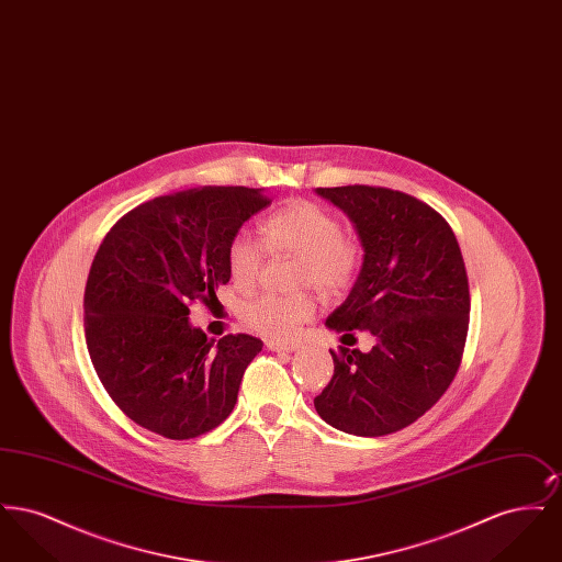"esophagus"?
Here are the masks:
<instances>
[{"mask_svg":"<svg viewBox=\"0 0 562 562\" xmlns=\"http://www.w3.org/2000/svg\"><path fill=\"white\" fill-rule=\"evenodd\" d=\"M266 346H268V349H271V351H294V349L299 348L296 344H291V341H278V339H268Z\"/></svg>","mask_w":562,"mask_h":562,"instance_id":"1","label":"esophagus"}]
</instances>
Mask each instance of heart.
Instances as JSON below:
<instances>
[{
    "mask_svg": "<svg viewBox=\"0 0 562 562\" xmlns=\"http://www.w3.org/2000/svg\"><path fill=\"white\" fill-rule=\"evenodd\" d=\"M271 255L289 252L299 257L296 284H312L324 294L348 289L358 268V250L341 234L339 221L314 202L296 200L269 214L259 227ZM227 268L241 291L259 280L263 268V246L238 234L227 248ZM316 314V301L307 293H263L241 307V321L269 339H291L303 322Z\"/></svg>",
    "mask_w": 562,
    "mask_h": 562,
    "instance_id": "obj_1",
    "label": "heart"
}]
</instances>
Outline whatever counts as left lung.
I'll return each mask as SVG.
<instances>
[{
    "mask_svg": "<svg viewBox=\"0 0 562 562\" xmlns=\"http://www.w3.org/2000/svg\"><path fill=\"white\" fill-rule=\"evenodd\" d=\"M348 214L364 248L348 299L326 326L369 351L330 349L335 374L314 398L322 419L353 436L411 426L449 390L470 324V289L451 225L426 202L371 186L318 188ZM351 346V344H349Z\"/></svg>",
    "mask_w": 562,
    "mask_h": 562,
    "instance_id": "8db88e82",
    "label": "left lung"
}]
</instances>
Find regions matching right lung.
Listing matches in <instances>:
<instances>
[{"label":"right lung","mask_w":562,"mask_h":562,"mask_svg":"<svg viewBox=\"0 0 562 562\" xmlns=\"http://www.w3.org/2000/svg\"><path fill=\"white\" fill-rule=\"evenodd\" d=\"M271 200L261 189L193 188L124 214L99 246L83 293L90 360L111 401L134 424L170 440L223 424L263 341H209L189 305H211L227 284V248Z\"/></svg>","instance_id":"add662e5"}]
</instances>
